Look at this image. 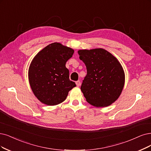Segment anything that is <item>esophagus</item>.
<instances>
[{
    "mask_svg": "<svg viewBox=\"0 0 151 151\" xmlns=\"http://www.w3.org/2000/svg\"><path fill=\"white\" fill-rule=\"evenodd\" d=\"M76 86H80V85H81V82H80V81H76Z\"/></svg>",
    "mask_w": 151,
    "mask_h": 151,
    "instance_id": "esophagus-1",
    "label": "esophagus"
}]
</instances>
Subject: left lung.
<instances>
[{
  "instance_id": "left-lung-1",
  "label": "left lung",
  "mask_w": 151,
  "mask_h": 151,
  "mask_svg": "<svg viewBox=\"0 0 151 151\" xmlns=\"http://www.w3.org/2000/svg\"><path fill=\"white\" fill-rule=\"evenodd\" d=\"M87 75L81 86L86 101L96 108L109 106L120 96L125 74L119 60L103 48L80 50Z\"/></svg>"
}]
</instances>
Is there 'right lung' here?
Returning a JSON list of instances; mask_svg holds the SVG:
<instances>
[{
  "label": "right lung",
  "mask_w": 151,
  "mask_h": 151,
  "mask_svg": "<svg viewBox=\"0 0 151 151\" xmlns=\"http://www.w3.org/2000/svg\"><path fill=\"white\" fill-rule=\"evenodd\" d=\"M74 50L55 42L43 48L32 60L28 76L30 88L41 103L55 106L63 102L76 86L65 65Z\"/></svg>",
  "instance_id": "right-lung-1"
}]
</instances>
